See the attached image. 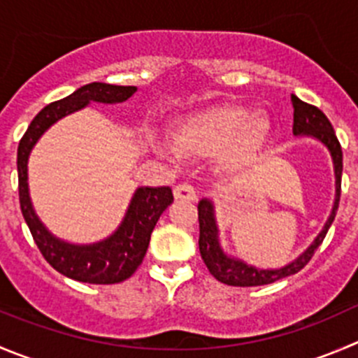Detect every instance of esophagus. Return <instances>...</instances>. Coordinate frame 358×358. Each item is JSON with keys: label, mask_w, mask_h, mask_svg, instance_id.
<instances>
[{"label": "esophagus", "mask_w": 358, "mask_h": 358, "mask_svg": "<svg viewBox=\"0 0 358 358\" xmlns=\"http://www.w3.org/2000/svg\"><path fill=\"white\" fill-rule=\"evenodd\" d=\"M173 196L177 200H188V202H195L196 200V192L192 185L188 182H181L173 188Z\"/></svg>", "instance_id": "esophagus-1"}]
</instances>
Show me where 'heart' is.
<instances>
[{"label":"heart","instance_id":"heart-1","mask_svg":"<svg viewBox=\"0 0 358 358\" xmlns=\"http://www.w3.org/2000/svg\"><path fill=\"white\" fill-rule=\"evenodd\" d=\"M271 131V122L262 112L248 114L241 107H216L189 115L173 130V144L189 155H214L221 151L230 165L250 159L262 149ZM159 152L173 155L172 149L159 145Z\"/></svg>","mask_w":358,"mask_h":358}]
</instances>
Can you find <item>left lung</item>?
Returning a JSON list of instances; mask_svg holds the SVG:
<instances>
[{
	"mask_svg": "<svg viewBox=\"0 0 358 358\" xmlns=\"http://www.w3.org/2000/svg\"><path fill=\"white\" fill-rule=\"evenodd\" d=\"M292 105H294V135L295 137H313L322 142L329 149L334 163L336 176V199L332 206L329 220L322 232L316 236L311 246L304 251L299 258H295L292 264L285 265L281 268H258L253 265H248L246 262L239 258H232L227 255L220 243V228L216 223V214H214V203L209 199H202L199 202V223H200V237L199 248L202 255L203 264L207 265L210 274L224 285L230 287H260V285H271L278 279H283L287 275L295 274L301 268L308 265L315 251L325 239L330 224L334 221L336 213L339 207V196H341V176H343V151L338 137L334 134V128L327 119V115L315 105H309L306 101L299 100L295 94H292Z\"/></svg>",
	"mask_w": 358,
	"mask_h": 358,
	"instance_id": "obj_1",
	"label": "left lung"
}]
</instances>
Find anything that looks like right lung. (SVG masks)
<instances>
[{"mask_svg":"<svg viewBox=\"0 0 358 358\" xmlns=\"http://www.w3.org/2000/svg\"><path fill=\"white\" fill-rule=\"evenodd\" d=\"M135 91H137L135 86H114V84L105 83L86 84L70 96L43 107L28 126L17 149L20 210L28 223L29 232L43 258L57 272L80 283H121L137 271L138 265L144 260L151 234L159 216L173 202L172 189L169 186L138 188L134 193V199L128 206L121 224L110 237L94 244H71L52 236L36 216L31 199H29L28 158L47 128H50L61 117L80 110L91 101L121 103L128 100Z\"/></svg>","mask_w":358,"mask_h":358,"instance_id":"right-lung-1","label":"right lung"}]
</instances>
